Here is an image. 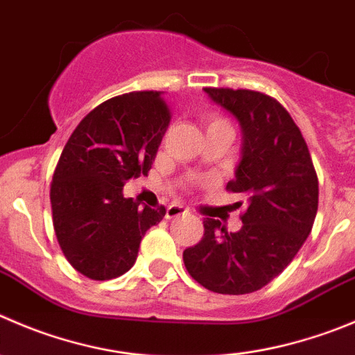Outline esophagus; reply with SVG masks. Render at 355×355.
Listing matches in <instances>:
<instances>
[{"instance_id": "1", "label": "esophagus", "mask_w": 355, "mask_h": 355, "mask_svg": "<svg viewBox=\"0 0 355 355\" xmlns=\"http://www.w3.org/2000/svg\"><path fill=\"white\" fill-rule=\"evenodd\" d=\"M187 207H183L181 204H171L165 211V218L167 219H174V218H180V216L187 214Z\"/></svg>"}]
</instances>
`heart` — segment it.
<instances>
[{
	"label": "heart",
	"mask_w": 355,
	"mask_h": 355,
	"mask_svg": "<svg viewBox=\"0 0 355 355\" xmlns=\"http://www.w3.org/2000/svg\"><path fill=\"white\" fill-rule=\"evenodd\" d=\"M211 123H226V121H223V120H211V121H209V125H211Z\"/></svg>",
	"instance_id": "heart-1"
}]
</instances>
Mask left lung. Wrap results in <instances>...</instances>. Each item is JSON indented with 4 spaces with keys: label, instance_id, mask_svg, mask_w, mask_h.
<instances>
[{
    "label": "left lung",
    "instance_id": "1",
    "mask_svg": "<svg viewBox=\"0 0 355 355\" xmlns=\"http://www.w3.org/2000/svg\"><path fill=\"white\" fill-rule=\"evenodd\" d=\"M204 92L241 125V162L226 190L245 195L248 209L239 232L205 218L202 241L183 252L184 266L209 291L248 295L273 281L305 244L319 183L302 132L273 97L254 90Z\"/></svg>",
    "mask_w": 355,
    "mask_h": 355
}]
</instances>
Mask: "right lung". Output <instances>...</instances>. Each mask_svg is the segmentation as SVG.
<instances>
[{
    "instance_id": "obj_1",
    "label": "right lung",
    "mask_w": 355,
    "mask_h": 355,
    "mask_svg": "<svg viewBox=\"0 0 355 355\" xmlns=\"http://www.w3.org/2000/svg\"><path fill=\"white\" fill-rule=\"evenodd\" d=\"M168 121L164 92L123 94L90 111L64 146L50 187L53 228L71 266L92 281L129 272L165 216L125 198L123 184L148 174Z\"/></svg>"
}]
</instances>
